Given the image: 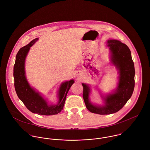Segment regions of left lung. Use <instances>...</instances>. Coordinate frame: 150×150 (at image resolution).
I'll use <instances>...</instances> for the list:
<instances>
[{
    "label": "left lung",
    "mask_w": 150,
    "mask_h": 150,
    "mask_svg": "<svg viewBox=\"0 0 150 150\" xmlns=\"http://www.w3.org/2000/svg\"><path fill=\"white\" fill-rule=\"evenodd\" d=\"M107 45L111 52L112 64L116 66L120 72L116 91L105 98V106H96L89 102V87L86 84H82L83 96L86 107L91 112L101 115L111 114L121 110L130 98L134 88V66L128 47L117 40H108Z\"/></svg>",
    "instance_id": "left-lung-1"
}]
</instances>
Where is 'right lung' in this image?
<instances>
[{
	"mask_svg": "<svg viewBox=\"0 0 150 150\" xmlns=\"http://www.w3.org/2000/svg\"><path fill=\"white\" fill-rule=\"evenodd\" d=\"M38 40V38L33 39L22 47L16 55L13 73L14 87L18 97L29 111L39 115H55L63 109L67 93L74 81L71 80L61 84L59 91V100L58 104L54 106H49L39 93L29 86L25 75V60L30 47Z\"/></svg>",
	"mask_w": 150,
	"mask_h": 150,
	"instance_id": "right-lung-1",
	"label": "right lung"
}]
</instances>
